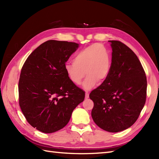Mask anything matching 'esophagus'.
<instances>
[{"mask_svg":"<svg viewBox=\"0 0 159 159\" xmlns=\"http://www.w3.org/2000/svg\"><path fill=\"white\" fill-rule=\"evenodd\" d=\"M89 98V93L88 92H86L85 93V98L87 99Z\"/></svg>","mask_w":159,"mask_h":159,"instance_id":"obj_1","label":"esophagus"}]
</instances>
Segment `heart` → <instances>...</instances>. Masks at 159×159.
<instances>
[{"mask_svg":"<svg viewBox=\"0 0 159 159\" xmlns=\"http://www.w3.org/2000/svg\"><path fill=\"white\" fill-rule=\"evenodd\" d=\"M111 66L109 50L105 46L97 43L76 52L73 58V63H66L65 70L70 81L76 85L82 83L86 74L87 77L83 83V87L89 90L98 81L102 82L106 79Z\"/></svg>","mask_w":159,"mask_h":159,"instance_id":"obj_1","label":"heart"}]
</instances>
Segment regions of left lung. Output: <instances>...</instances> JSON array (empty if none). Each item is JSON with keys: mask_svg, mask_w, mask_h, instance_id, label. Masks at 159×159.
I'll return each mask as SVG.
<instances>
[{"mask_svg": "<svg viewBox=\"0 0 159 159\" xmlns=\"http://www.w3.org/2000/svg\"><path fill=\"white\" fill-rule=\"evenodd\" d=\"M112 60L109 75L89 94L93 120L102 129L117 133L130 127L146 103L147 79L137 56L124 43L109 41Z\"/></svg>", "mask_w": 159, "mask_h": 159, "instance_id": "8db88e82", "label": "left lung"}]
</instances>
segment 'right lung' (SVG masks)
Masks as SVG:
<instances>
[{"label": "right lung", "mask_w": 159, "mask_h": 159, "mask_svg": "<svg viewBox=\"0 0 159 159\" xmlns=\"http://www.w3.org/2000/svg\"><path fill=\"white\" fill-rule=\"evenodd\" d=\"M75 42L48 40L33 50L22 67L19 104L26 121L44 133L65 127L85 92L70 81L65 66Z\"/></svg>", "instance_id": "right-lung-1"}]
</instances>
